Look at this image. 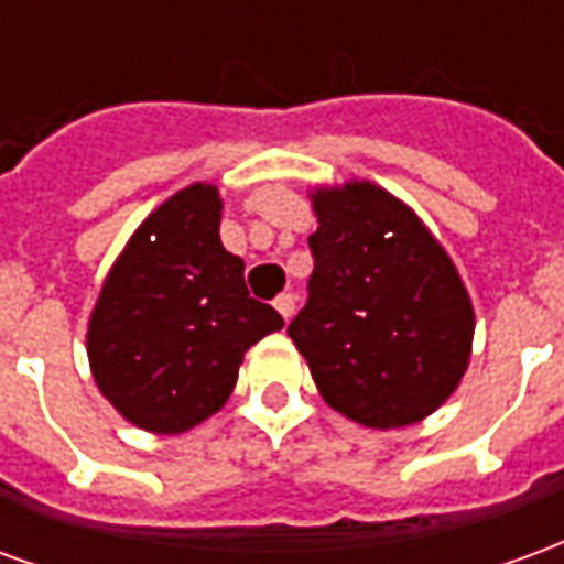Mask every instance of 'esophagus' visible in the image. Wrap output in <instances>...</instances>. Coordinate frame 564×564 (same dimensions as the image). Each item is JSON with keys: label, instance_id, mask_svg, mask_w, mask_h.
Instances as JSON below:
<instances>
[{"label": "esophagus", "instance_id": "obj_1", "mask_svg": "<svg viewBox=\"0 0 564 564\" xmlns=\"http://www.w3.org/2000/svg\"><path fill=\"white\" fill-rule=\"evenodd\" d=\"M274 307H278V314L283 319H290L295 314V295L293 293H281L274 299Z\"/></svg>", "mask_w": 564, "mask_h": 564}]
</instances>
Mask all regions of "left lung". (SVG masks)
<instances>
[{
  "mask_svg": "<svg viewBox=\"0 0 564 564\" xmlns=\"http://www.w3.org/2000/svg\"><path fill=\"white\" fill-rule=\"evenodd\" d=\"M314 271L290 323L319 395L356 423L399 429L459 387L474 338L471 299L444 247L387 189H317Z\"/></svg>",
  "mask_w": 564,
  "mask_h": 564,
  "instance_id": "1",
  "label": "left lung"
}]
</instances>
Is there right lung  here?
Instances as JSON below:
<instances>
[{"label":"right lung","instance_id":"right-lung-1","mask_svg":"<svg viewBox=\"0 0 564 564\" xmlns=\"http://www.w3.org/2000/svg\"><path fill=\"white\" fill-rule=\"evenodd\" d=\"M217 186L193 184L141 223L87 332L93 378L129 423L177 435L220 411L245 354L283 326L250 299L245 262L220 245Z\"/></svg>","mask_w":564,"mask_h":564}]
</instances>
